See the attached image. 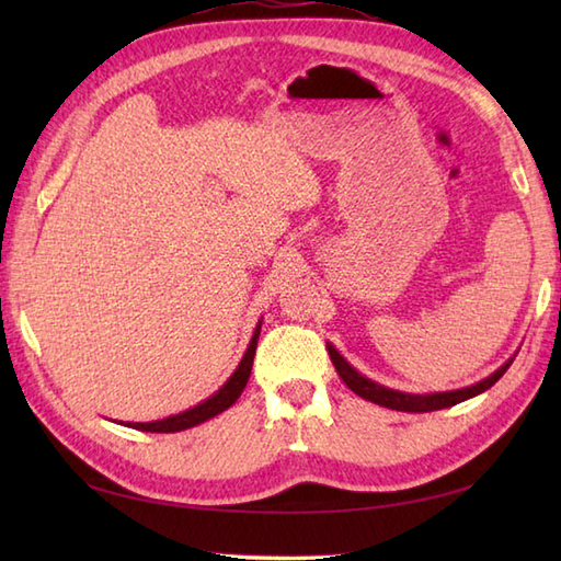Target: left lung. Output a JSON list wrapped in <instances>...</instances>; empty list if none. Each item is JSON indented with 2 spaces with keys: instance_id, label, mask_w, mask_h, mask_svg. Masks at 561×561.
<instances>
[{
  "instance_id": "obj_1",
  "label": "left lung",
  "mask_w": 561,
  "mask_h": 561,
  "mask_svg": "<svg viewBox=\"0 0 561 561\" xmlns=\"http://www.w3.org/2000/svg\"><path fill=\"white\" fill-rule=\"evenodd\" d=\"M328 352H330V359L335 364L340 378L347 383L350 390H354L356 396L368 400V402H376L380 408H388V410H400V412H434V410H444V408H453V404H458L462 400H470L474 396H480L486 388H492L499 378L506 374V368L514 364V356L504 364L499 366L492 376H486L484 380L468 388H458V390H446V392H426V396H416V392H402V390H392L376 383V380L362 376L356 368L344 359V356L328 344Z\"/></svg>"
}]
</instances>
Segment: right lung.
Here are the masks:
<instances>
[{
	"mask_svg": "<svg viewBox=\"0 0 561 561\" xmlns=\"http://www.w3.org/2000/svg\"><path fill=\"white\" fill-rule=\"evenodd\" d=\"M260 328H262V323L257 320V328L253 332V337H250V344H248V350L243 354V359L238 362L236 371L229 376V380H226V383L217 392H214V396H209L207 400H202L199 404H195V408H190L185 412H178V414L165 416V420H157V422H127L125 426H133V428H137V432L173 434V432H183V428H190V426H197L202 422L211 420V416L221 414L224 410H229L231 404L238 398H241V392H243L248 378H250V368H253L255 350H257Z\"/></svg>",
	"mask_w": 561,
	"mask_h": 561,
	"instance_id": "right-lung-1",
	"label": "right lung"
}]
</instances>
